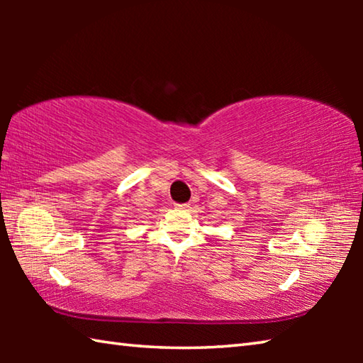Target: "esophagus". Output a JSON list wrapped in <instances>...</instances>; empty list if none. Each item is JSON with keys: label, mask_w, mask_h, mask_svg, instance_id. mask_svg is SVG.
Instances as JSON below:
<instances>
[{"label": "esophagus", "mask_w": 363, "mask_h": 363, "mask_svg": "<svg viewBox=\"0 0 363 363\" xmlns=\"http://www.w3.org/2000/svg\"><path fill=\"white\" fill-rule=\"evenodd\" d=\"M176 208H179V210H187V208H190L189 203H177Z\"/></svg>", "instance_id": "esophagus-1"}]
</instances>
